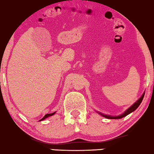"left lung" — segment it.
I'll use <instances>...</instances> for the list:
<instances>
[{"label":"left lung","mask_w":154,"mask_h":154,"mask_svg":"<svg viewBox=\"0 0 154 154\" xmlns=\"http://www.w3.org/2000/svg\"><path fill=\"white\" fill-rule=\"evenodd\" d=\"M144 94L145 93L143 94V95L139 99V100L137 101V102L134 103V104L132 105V106H130L129 109H127V110L125 111V113H123V114H121V115H120V116H111L104 115V114H102V113H100L102 116L106 118V119H121V118H123V117H125L127 115L130 114V113H132V111H134V110H135V109H137V108L139 106H140V104H141V102H142L143 98H144Z\"/></svg>","instance_id":"8db88e82"}]
</instances>
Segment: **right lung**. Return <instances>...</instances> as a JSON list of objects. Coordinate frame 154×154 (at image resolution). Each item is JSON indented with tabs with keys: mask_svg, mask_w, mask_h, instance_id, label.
<instances>
[{
	"mask_svg": "<svg viewBox=\"0 0 154 154\" xmlns=\"http://www.w3.org/2000/svg\"><path fill=\"white\" fill-rule=\"evenodd\" d=\"M54 113H55V112H54V113H48V114H45V116H44L43 119H42L41 120H40V121H43V120H44V119H45L46 118H48V117H50V116H52V115H54Z\"/></svg>",
	"mask_w": 154,
	"mask_h": 154,
	"instance_id": "obj_1",
	"label": "right lung"
}]
</instances>
